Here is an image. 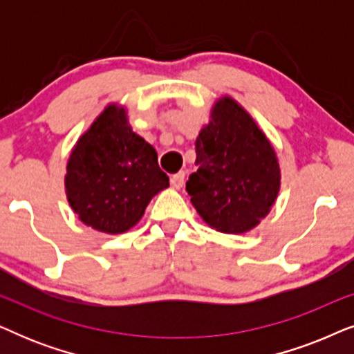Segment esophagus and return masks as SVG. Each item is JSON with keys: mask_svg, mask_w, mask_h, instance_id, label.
<instances>
[{"mask_svg": "<svg viewBox=\"0 0 354 354\" xmlns=\"http://www.w3.org/2000/svg\"><path fill=\"white\" fill-rule=\"evenodd\" d=\"M183 183H185V172H177V174H174V176L171 177V185L174 187V188H182L183 187Z\"/></svg>", "mask_w": 354, "mask_h": 354, "instance_id": "34e87169", "label": "esophagus"}]
</instances>
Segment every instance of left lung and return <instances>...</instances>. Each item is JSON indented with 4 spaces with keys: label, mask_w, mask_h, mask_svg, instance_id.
Masks as SVG:
<instances>
[{
    "label": "left lung",
    "mask_w": 354,
    "mask_h": 354,
    "mask_svg": "<svg viewBox=\"0 0 354 354\" xmlns=\"http://www.w3.org/2000/svg\"><path fill=\"white\" fill-rule=\"evenodd\" d=\"M196 167L187 192L206 224L243 234L268 216L280 188L272 145L253 118L229 96L211 111L195 142Z\"/></svg>",
    "instance_id": "obj_1"
}]
</instances>
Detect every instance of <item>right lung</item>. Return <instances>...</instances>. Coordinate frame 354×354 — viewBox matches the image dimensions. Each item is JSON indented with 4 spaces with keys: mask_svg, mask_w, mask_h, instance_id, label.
<instances>
[{
    "mask_svg": "<svg viewBox=\"0 0 354 354\" xmlns=\"http://www.w3.org/2000/svg\"><path fill=\"white\" fill-rule=\"evenodd\" d=\"M167 187L156 149L132 132L125 109L114 104L82 135L67 162L69 205L84 224L104 234L127 232Z\"/></svg>",
    "mask_w": 354,
    "mask_h": 354,
    "instance_id": "obj_1",
    "label": "right lung"
}]
</instances>
